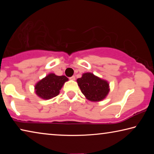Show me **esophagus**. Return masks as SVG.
<instances>
[{"mask_svg": "<svg viewBox=\"0 0 154 154\" xmlns=\"http://www.w3.org/2000/svg\"><path fill=\"white\" fill-rule=\"evenodd\" d=\"M69 79H71V80H72V81H75V76H72L71 77H70V78H69Z\"/></svg>", "mask_w": 154, "mask_h": 154, "instance_id": "obj_1", "label": "esophagus"}]
</instances>
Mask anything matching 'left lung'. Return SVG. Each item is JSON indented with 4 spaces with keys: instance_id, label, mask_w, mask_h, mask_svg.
<instances>
[{
    "instance_id": "left-lung-1",
    "label": "left lung",
    "mask_w": 154,
    "mask_h": 154,
    "mask_svg": "<svg viewBox=\"0 0 154 154\" xmlns=\"http://www.w3.org/2000/svg\"><path fill=\"white\" fill-rule=\"evenodd\" d=\"M77 84L85 97L92 102L104 100L110 91L107 81L96 76L92 72H85L77 79Z\"/></svg>"
}]
</instances>
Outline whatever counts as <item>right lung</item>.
<instances>
[{
    "label": "right lung",
    "mask_w": 154,
    "mask_h": 154,
    "mask_svg": "<svg viewBox=\"0 0 154 154\" xmlns=\"http://www.w3.org/2000/svg\"><path fill=\"white\" fill-rule=\"evenodd\" d=\"M67 81H69V79L64 75L58 76L51 72L36 83L35 94L43 100L53 98L59 94L60 90Z\"/></svg>",
    "instance_id": "right-lung-1"
}]
</instances>
